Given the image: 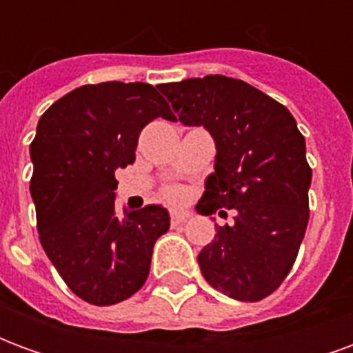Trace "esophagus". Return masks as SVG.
<instances>
[{"label":"esophagus","instance_id":"1","mask_svg":"<svg viewBox=\"0 0 353 353\" xmlns=\"http://www.w3.org/2000/svg\"><path fill=\"white\" fill-rule=\"evenodd\" d=\"M170 217H172V225H179V223H185L189 217H191V212H187V210H172L170 212Z\"/></svg>","mask_w":353,"mask_h":353}]
</instances>
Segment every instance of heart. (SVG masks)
I'll return each mask as SVG.
<instances>
[{
  "label": "heart",
  "instance_id": "1",
  "mask_svg": "<svg viewBox=\"0 0 353 353\" xmlns=\"http://www.w3.org/2000/svg\"><path fill=\"white\" fill-rule=\"evenodd\" d=\"M179 196H181V192H179V189H176V187H174V189H168V191H166V199L177 200V199H179Z\"/></svg>",
  "mask_w": 353,
  "mask_h": 353
}]
</instances>
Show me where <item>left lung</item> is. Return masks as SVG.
<instances>
[{
    "mask_svg": "<svg viewBox=\"0 0 353 353\" xmlns=\"http://www.w3.org/2000/svg\"><path fill=\"white\" fill-rule=\"evenodd\" d=\"M159 90L172 101L174 121L204 126L215 141V172L196 210H236L234 223L215 225L199 253L202 276L230 299L261 301L285 280L308 225L304 136L285 105L240 79L206 75Z\"/></svg>",
    "mask_w": 353,
    "mask_h": 353,
    "instance_id": "1",
    "label": "left lung"
}]
</instances>
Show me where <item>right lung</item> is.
<instances>
[{"mask_svg":"<svg viewBox=\"0 0 353 353\" xmlns=\"http://www.w3.org/2000/svg\"><path fill=\"white\" fill-rule=\"evenodd\" d=\"M157 88L121 81L75 88L43 113L30 145L43 250L68 288L96 306L145 283L154 242L170 229L166 208L123 217L115 210V172L136 161L139 132L172 117Z\"/></svg>","mask_w":353,"mask_h":353,"instance_id":"1","label":"right lung"}]
</instances>
